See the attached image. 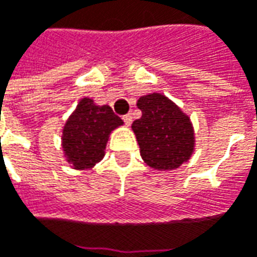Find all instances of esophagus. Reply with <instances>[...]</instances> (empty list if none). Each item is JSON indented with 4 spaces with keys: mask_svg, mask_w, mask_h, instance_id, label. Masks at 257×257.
<instances>
[{
    "mask_svg": "<svg viewBox=\"0 0 257 257\" xmlns=\"http://www.w3.org/2000/svg\"><path fill=\"white\" fill-rule=\"evenodd\" d=\"M123 122H125V125H126V126H129V125L132 123V115L131 114L125 115V116H123Z\"/></svg>",
    "mask_w": 257,
    "mask_h": 257,
    "instance_id": "34e87169",
    "label": "esophagus"
}]
</instances>
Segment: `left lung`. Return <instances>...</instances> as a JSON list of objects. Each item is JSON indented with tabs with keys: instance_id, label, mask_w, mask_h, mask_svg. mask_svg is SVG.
Here are the masks:
<instances>
[{
	"instance_id": "obj_1",
	"label": "left lung",
	"mask_w": 257,
	"mask_h": 257,
	"mask_svg": "<svg viewBox=\"0 0 257 257\" xmlns=\"http://www.w3.org/2000/svg\"><path fill=\"white\" fill-rule=\"evenodd\" d=\"M142 116L132 123L141 156L155 170H173L190 160L195 149L193 123L172 99L160 92L136 102Z\"/></svg>"
}]
</instances>
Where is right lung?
Wrapping results in <instances>:
<instances>
[{
	"label": "right lung",
	"mask_w": 257,
	"mask_h": 257,
	"mask_svg": "<svg viewBox=\"0 0 257 257\" xmlns=\"http://www.w3.org/2000/svg\"><path fill=\"white\" fill-rule=\"evenodd\" d=\"M123 122L109 105H95L88 97L80 102L62 131V148L71 169H92L105 155V146L114 129Z\"/></svg>",
	"instance_id": "right-lung-1"
}]
</instances>
